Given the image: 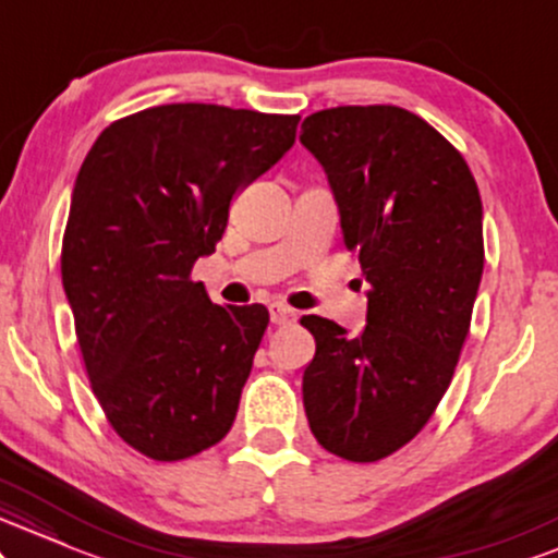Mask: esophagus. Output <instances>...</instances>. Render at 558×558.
Segmentation results:
<instances>
[{
    "mask_svg": "<svg viewBox=\"0 0 558 558\" xmlns=\"http://www.w3.org/2000/svg\"><path fill=\"white\" fill-rule=\"evenodd\" d=\"M268 313H271V320L277 326L292 324V320L298 318V311H292V307L284 305V303H271V305H268Z\"/></svg>",
    "mask_w": 558,
    "mask_h": 558,
    "instance_id": "34e87169",
    "label": "esophagus"
}]
</instances>
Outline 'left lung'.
<instances>
[{
	"label": "left lung",
	"mask_w": 558,
	"mask_h": 558,
	"mask_svg": "<svg viewBox=\"0 0 558 558\" xmlns=\"http://www.w3.org/2000/svg\"><path fill=\"white\" fill-rule=\"evenodd\" d=\"M363 266L365 329L320 316L303 404L316 441L350 462L402 449L434 415L460 360L483 277V203L470 167L428 122L399 107H337L305 117Z\"/></svg>",
	"instance_id": "left-lung-1"
}]
</instances>
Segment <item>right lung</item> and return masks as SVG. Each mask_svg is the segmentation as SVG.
<instances>
[{
	"label": "right lung",
	"instance_id": "obj_1",
	"mask_svg": "<svg viewBox=\"0 0 558 558\" xmlns=\"http://www.w3.org/2000/svg\"><path fill=\"white\" fill-rule=\"evenodd\" d=\"M298 122L216 104L143 109L109 124L77 172L64 294L98 404L150 460H185L232 428L268 311L214 305L190 268Z\"/></svg>",
	"mask_w": 558,
	"mask_h": 558
}]
</instances>
